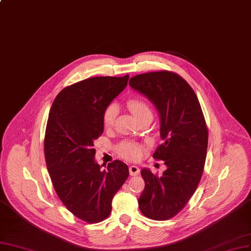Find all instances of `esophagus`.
Wrapping results in <instances>:
<instances>
[{"label":"esophagus","instance_id":"34e87169","mask_svg":"<svg viewBox=\"0 0 251 251\" xmlns=\"http://www.w3.org/2000/svg\"><path fill=\"white\" fill-rule=\"evenodd\" d=\"M129 173H130L131 176H136L140 174V168L136 166H130L129 167Z\"/></svg>","mask_w":251,"mask_h":251}]
</instances>
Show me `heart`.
I'll use <instances>...</instances> for the list:
<instances>
[{
  "instance_id": "1",
  "label": "heart",
  "mask_w": 251,
  "mask_h": 251,
  "mask_svg": "<svg viewBox=\"0 0 251 251\" xmlns=\"http://www.w3.org/2000/svg\"><path fill=\"white\" fill-rule=\"evenodd\" d=\"M127 107L129 108L134 117L137 120H141L144 117L152 116V110L148 103L144 101L141 98H130L128 99L126 102ZM118 114V106L116 104L111 103L107 105L106 107L104 108L103 114H102V123L104 127H110L114 124L116 117ZM118 154L127 160H137L139 159L143 152L144 148L141 144L131 142V141H125L121 143L117 147Z\"/></svg>"
}]
</instances>
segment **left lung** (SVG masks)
<instances>
[{
    "label": "left lung",
    "mask_w": 251,
    "mask_h": 251,
    "mask_svg": "<svg viewBox=\"0 0 251 251\" xmlns=\"http://www.w3.org/2000/svg\"><path fill=\"white\" fill-rule=\"evenodd\" d=\"M129 85L146 96L158 111L164 142L153 158L167 166L161 176L142 170L145 189L139 207L152 220L171 219L188 203L203 173L208 139L203 112L193 88L173 72L136 75Z\"/></svg>",
    "instance_id": "left-lung-1"
}]
</instances>
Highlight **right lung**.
Instances as JSON below:
<instances>
[{
  "label": "right lung",
  "instance_id": "1",
  "mask_svg": "<svg viewBox=\"0 0 251 251\" xmlns=\"http://www.w3.org/2000/svg\"><path fill=\"white\" fill-rule=\"evenodd\" d=\"M124 77H93L64 87L50 109L45 135L46 164L53 187L69 211L87 223L110 215L111 202L129 175L115 160L101 170L94 141L104 130L102 114L128 83Z\"/></svg>",
  "mask_w": 251,
  "mask_h": 251
}]
</instances>
